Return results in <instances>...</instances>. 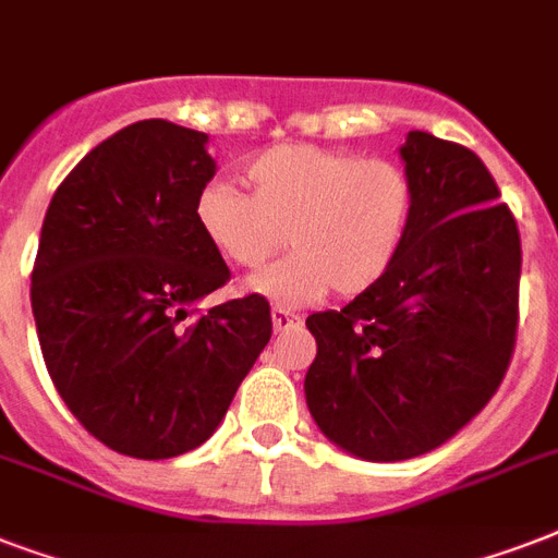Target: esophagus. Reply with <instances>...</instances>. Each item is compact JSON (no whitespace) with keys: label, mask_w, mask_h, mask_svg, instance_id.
I'll use <instances>...</instances> for the list:
<instances>
[{"label":"esophagus","mask_w":558,"mask_h":558,"mask_svg":"<svg viewBox=\"0 0 558 558\" xmlns=\"http://www.w3.org/2000/svg\"><path fill=\"white\" fill-rule=\"evenodd\" d=\"M271 324H275V332L292 330V327H301V315H295L292 310H283V306H275L271 310Z\"/></svg>","instance_id":"obj_1"}]
</instances>
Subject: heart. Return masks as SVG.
Segmentation results:
<instances>
[{
    "label": "heart",
    "instance_id": "heart-1",
    "mask_svg": "<svg viewBox=\"0 0 558 558\" xmlns=\"http://www.w3.org/2000/svg\"><path fill=\"white\" fill-rule=\"evenodd\" d=\"M248 196L214 182L193 217L210 248L236 269H260L248 283L280 306L313 304L327 292L356 298L379 287L405 243L414 187L399 165L318 144H278L245 161Z\"/></svg>",
    "mask_w": 558,
    "mask_h": 558
}]
</instances>
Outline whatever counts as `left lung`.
<instances>
[{
  "label": "left lung",
  "mask_w": 558,
  "mask_h": 558,
  "mask_svg": "<svg viewBox=\"0 0 558 558\" xmlns=\"http://www.w3.org/2000/svg\"><path fill=\"white\" fill-rule=\"evenodd\" d=\"M414 210L393 269L344 310L306 318L318 353L310 414L362 460H408L493 399L519 332L521 236L493 173L463 144L408 133Z\"/></svg>",
  "instance_id": "8db88e82"
}]
</instances>
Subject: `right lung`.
<instances>
[{
    "instance_id": "right-lung-1",
    "label": "right lung",
    "mask_w": 558,
    "mask_h": 558,
    "mask_svg": "<svg viewBox=\"0 0 558 558\" xmlns=\"http://www.w3.org/2000/svg\"><path fill=\"white\" fill-rule=\"evenodd\" d=\"M208 135L138 121L83 156L48 205L31 310L48 376L118 454L165 460L208 440L271 339L269 301L196 310L231 271L193 205Z\"/></svg>"
}]
</instances>
